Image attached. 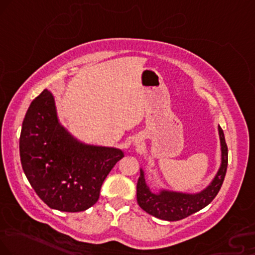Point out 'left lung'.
Here are the masks:
<instances>
[{
    "instance_id": "8db88e82",
    "label": "left lung",
    "mask_w": 255,
    "mask_h": 255,
    "mask_svg": "<svg viewBox=\"0 0 255 255\" xmlns=\"http://www.w3.org/2000/svg\"><path fill=\"white\" fill-rule=\"evenodd\" d=\"M218 130L221 145V164L212 182L199 193H182L168 189H159L155 193L146 184L145 174L140 168L137 182V202L140 208L157 219L178 221L199 212L215 199L224 183L228 164V149L224 131L220 125Z\"/></svg>"
}]
</instances>
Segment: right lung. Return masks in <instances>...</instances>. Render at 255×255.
Returning a JSON list of instances; mask_svg holds the SVG:
<instances>
[{
  "mask_svg": "<svg viewBox=\"0 0 255 255\" xmlns=\"http://www.w3.org/2000/svg\"><path fill=\"white\" fill-rule=\"evenodd\" d=\"M20 157L30 185L49 208L77 213L98 201L104 180L124 152L72 136L59 122L52 92L43 90L22 123Z\"/></svg>",
  "mask_w": 255,
  "mask_h": 255,
  "instance_id": "right-lung-1",
  "label": "right lung"
}]
</instances>
